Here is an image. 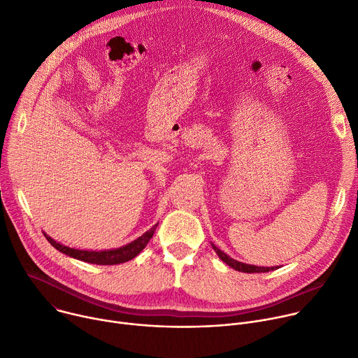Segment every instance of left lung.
Returning a JSON list of instances; mask_svg holds the SVG:
<instances>
[{
    "label": "left lung",
    "mask_w": 358,
    "mask_h": 358,
    "mask_svg": "<svg viewBox=\"0 0 358 358\" xmlns=\"http://www.w3.org/2000/svg\"><path fill=\"white\" fill-rule=\"evenodd\" d=\"M211 245H213L214 251L218 254V257L222 259V262L225 264H229L230 267H233L237 271H241V273H268V271H273V270L277 268V267H257V266H248V264L240 263V262H237V259H233V258H230L229 255H227L225 252H222L214 244H211Z\"/></svg>",
    "instance_id": "8db88e82"
}]
</instances>
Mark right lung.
Masks as SVG:
<instances>
[{"mask_svg": "<svg viewBox=\"0 0 358 358\" xmlns=\"http://www.w3.org/2000/svg\"><path fill=\"white\" fill-rule=\"evenodd\" d=\"M157 225L158 224H155L151 230H148L145 234H143L140 238L134 240L133 243H129V244H127L124 247H120L117 250H108V251H83V250H74V248L66 247V245H62V244L54 241L47 234H44V236L48 240V243L54 248L61 251L62 254L70 255L73 258L81 259V262L91 263V264L114 266V264H121V263L129 262V259H133L134 257H137L144 250V247L148 244L150 238L152 237V234H154V231L157 229Z\"/></svg>", "mask_w": 358, "mask_h": 358, "instance_id": "add662e5", "label": "right lung"}]
</instances>
